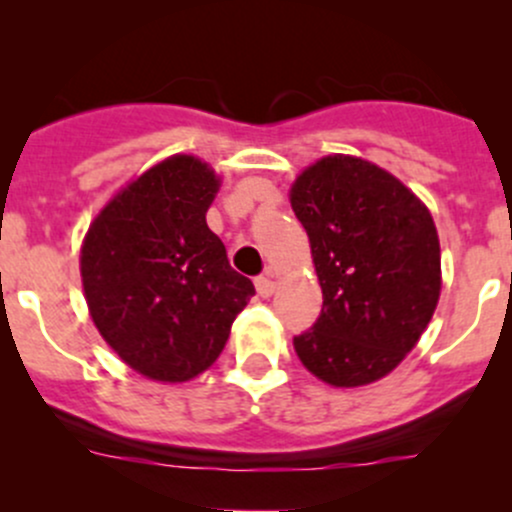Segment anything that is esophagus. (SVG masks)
<instances>
[{
  "label": "esophagus",
  "mask_w": 512,
  "mask_h": 512,
  "mask_svg": "<svg viewBox=\"0 0 512 512\" xmlns=\"http://www.w3.org/2000/svg\"><path fill=\"white\" fill-rule=\"evenodd\" d=\"M255 287H257V294H260V297H272V294H275V289H277L275 272H267V275L257 277Z\"/></svg>",
  "instance_id": "obj_1"
}]
</instances>
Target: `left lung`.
<instances>
[{
    "label": "left lung",
    "instance_id": "obj_1",
    "mask_svg": "<svg viewBox=\"0 0 512 512\" xmlns=\"http://www.w3.org/2000/svg\"><path fill=\"white\" fill-rule=\"evenodd\" d=\"M322 287V314L294 337L304 369L337 389L389 376L441 297L436 223L411 188L356 156L319 158L289 188Z\"/></svg>",
    "mask_w": 512,
    "mask_h": 512
}]
</instances>
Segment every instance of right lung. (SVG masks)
<instances>
[{
	"label": "right lung",
	"instance_id": "add662e5",
	"mask_svg": "<svg viewBox=\"0 0 512 512\" xmlns=\"http://www.w3.org/2000/svg\"><path fill=\"white\" fill-rule=\"evenodd\" d=\"M220 175L188 153L128 180L81 242V285L103 342L160 384L215 364L255 285L205 223Z\"/></svg>",
	"mask_w": 512,
	"mask_h": 512
}]
</instances>
